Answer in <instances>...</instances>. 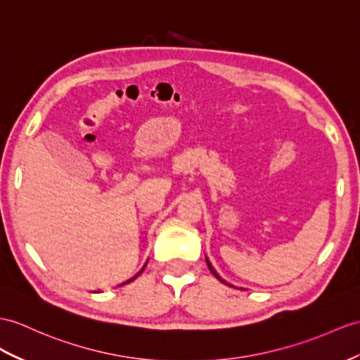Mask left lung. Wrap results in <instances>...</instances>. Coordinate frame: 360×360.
Listing matches in <instances>:
<instances>
[{
  "instance_id": "8db88e82",
  "label": "left lung",
  "mask_w": 360,
  "mask_h": 360,
  "mask_svg": "<svg viewBox=\"0 0 360 360\" xmlns=\"http://www.w3.org/2000/svg\"><path fill=\"white\" fill-rule=\"evenodd\" d=\"M212 271H214V275H215V276H217L218 279H220V276H218V275H217V271H215V270H212ZM140 274H142V271H139V274H137V275H140ZM137 275H136L134 278H131V279H128V281H125L124 284H128V283H131V281H134V279L137 278ZM124 284H120V285H124Z\"/></svg>"
}]
</instances>
